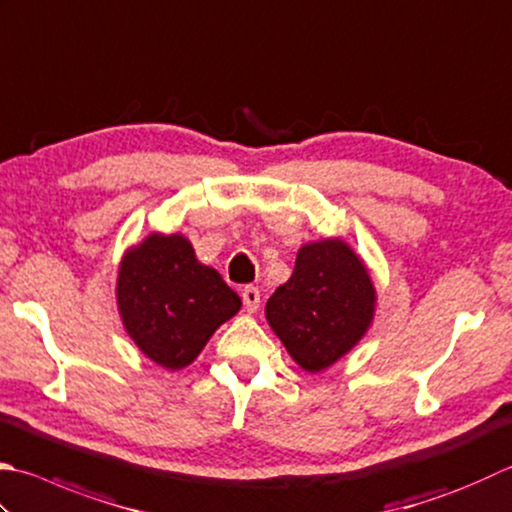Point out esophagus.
<instances>
[{
	"label": "esophagus",
	"mask_w": 512,
	"mask_h": 512,
	"mask_svg": "<svg viewBox=\"0 0 512 512\" xmlns=\"http://www.w3.org/2000/svg\"><path fill=\"white\" fill-rule=\"evenodd\" d=\"M242 299H244V308L248 310V313H255V310L259 308V302H262V295H259V288L246 286L242 293Z\"/></svg>",
	"instance_id": "1"
}]
</instances>
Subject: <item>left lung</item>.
Masks as SVG:
<instances>
[{"label": "left lung", "instance_id": "1", "mask_svg": "<svg viewBox=\"0 0 512 512\" xmlns=\"http://www.w3.org/2000/svg\"><path fill=\"white\" fill-rule=\"evenodd\" d=\"M375 288L359 257L339 239L299 248L295 270L266 304L268 324L308 373L346 355L373 319Z\"/></svg>", "mask_w": 512, "mask_h": 512}]
</instances>
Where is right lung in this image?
Wrapping results in <instances>:
<instances>
[{
	"mask_svg": "<svg viewBox=\"0 0 512 512\" xmlns=\"http://www.w3.org/2000/svg\"><path fill=\"white\" fill-rule=\"evenodd\" d=\"M117 304L128 335L155 364L188 366L242 299L202 266L182 235H150L119 268Z\"/></svg>",
	"mask_w": 512,
	"mask_h": 512,
	"instance_id": "obj_1",
	"label": "right lung"
}]
</instances>
